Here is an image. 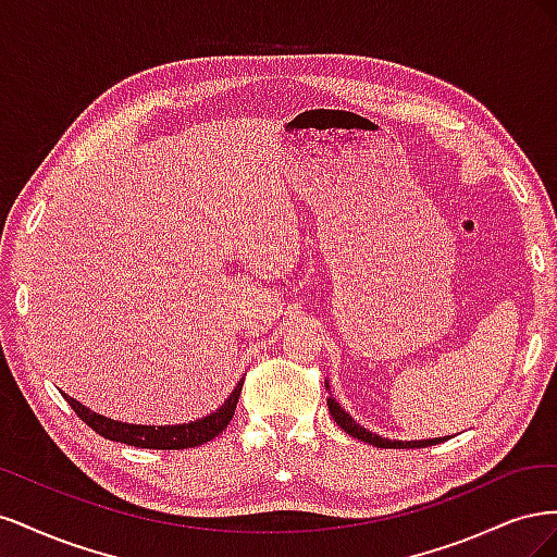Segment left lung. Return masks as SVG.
<instances>
[{"label": "left lung", "instance_id": "left-lung-1", "mask_svg": "<svg viewBox=\"0 0 557 557\" xmlns=\"http://www.w3.org/2000/svg\"><path fill=\"white\" fill-rule=\"evenodd\" d=\"M325 387L330 391V383L325 381ZM327 409H330V416L334 418V423L339 425L346 434L356 436V440L364 442V444H372L376 448H425V446H436L446 442V436H434V440H416V442H399V440H387V436H379L374 432H369L367 428H362L360 423H356V420L350 418V413H346L339 401H336L334 397H327Z\"/></svg>", "mask_w": 557, "mask_h": 557}]
</instances>
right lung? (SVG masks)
I'll return each instance as SVG.
<instances>
[{
  "mask_svg": "<svg viewBox=\"0 0 557 557\" xmlns=\"http://www.w3.org/2000/svg\"><path fill=\"white\" fill-rule=\"evenodd\" d=\"M244 379L234 385L230 397L218 407L213 413L190 420V423H178V425H134V423H121V420L107 418L102 413L90 411L86 404L76 401L74 397L64 395L66 404L76 411V416L88 423L97 434H102L104 440L121 442L127 446L137 448H156V450H181V448H195L215 440L221 434L234 416L237 409V401L242 395Z\"/></svg>",
  "mask_w": 557,
  "mask_h": 557,
  "instance_id": "obj_1",
  "label": "right lung"
}]
</instances>
